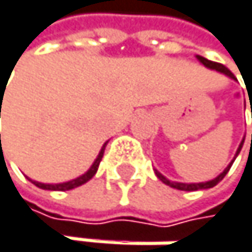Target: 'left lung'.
Wrapping results in <instances>:
<instances>
[{
	"label": "left lung",
	"instance_id": "8db88e82",
	"mask_svg": "<svg viewBox=\"0 0 252 252\" xmlns=\"http://www.w3.org/2000/svg\"><path fill=\"white\" fill-rule=\"evenodd\" d=\"M197 59H198V62L201 63V64H204L206 68H209V69H215V71H219V72H221V74H224V75H228V77H231V79H234V80H237L235 79V75L224 66V64H221V63H217V62H211V60H208V59H204V57H201V55H197ZM251 111H252V107H251ZM243 142H245V138H243V141L240 142V145H239V149H237V153H235V157H234V159L237 158V155L240 153V150H242V147H243ZM251 142H252V134H251ZM234 159L229 162V165L226 167L217 178H214V180H211V181H206V183H190V184H188V183H177V181H170V180H167L164 177V175H161L158 170H155V173H157V177L164 183V184H167V186H170V188H173V189H178V190H200V189H211V188H214V186H217L224 177H226V173L229 172V169H231V165H232V162H234Z\"/></svg>",
	"mask_w": 252,
	"mask_h": 252
}]
</instances>
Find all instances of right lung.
Instances as JSON below:
<instances>
[{
    "mask_svg": "<svg viewBox=\"0 0 252 252\" xmlns=\"http://www.w3.org/2000/svg\"><path fill=\"white\" fill-rule=\"evenodd\" d=\"M0 142H1V134H0ZM105 145H107V142L103 144V147L100 149V152H99V155H97V158L94 159V162H93V165L90 167V170H88L87 173H83L82 177H79V178L71 180V181H66V183H60V184H44V183L32 181V180H31V181H32L35 186H37V188L44 189V190H71V189H74V188H79V186H82V184H85L87 181H90V180L94 177V175H95V172H97L99 164H100L102 157H103V152H105Z\"/></svg>",
    "mask_w": 252,
    "mask_h": 252,
    "instance_id": "right-lung-1",
    "label": "right lung"
}]
</instances>
